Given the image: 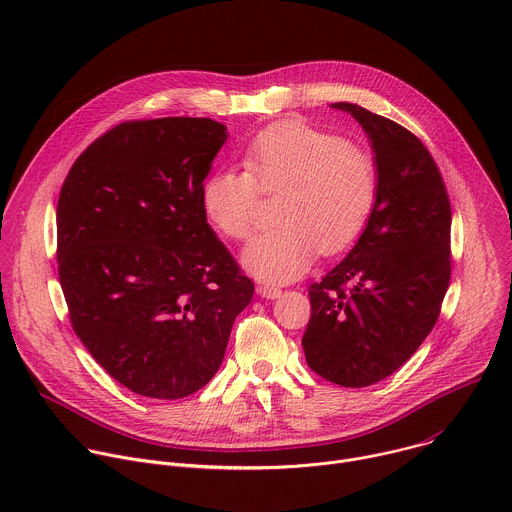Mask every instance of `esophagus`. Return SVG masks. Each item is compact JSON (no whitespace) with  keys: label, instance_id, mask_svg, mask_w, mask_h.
Returning <instances> with one entry per match:
<instances>
[{"label":"esophagus","instance_id":"34e87169","mask_svg":"<svg viewBox=\"0 0 512 512\" xmlns=\"http://www.w3.org/2000/svg\"><path fill=\"white\" fill-rule=\"evenodd\" d=\"M257 294L265 300H277L281 296V289L275 287V285H267V283H261L257 285Z\"/></svg>","mask_w":512,"mask_h":512}]
</instances>
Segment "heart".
<instances>
[{
  "label": "heart",
  "mask_w": 512,
  "mask_h": 512,
  "mask_svg": "<svg viewBox=\"0 0 512 512\" xmlns=\"http://www.w3.org/2000/svg\"><path fill=\"white\" fill-rule=\"evenodd\" d=\"M243 170L216 168L200 186L210 227L231 241L255 229L259 194H279L275 229L243 251L245 267L265 281L304 275L320 249H348L367 229L381 192L375 154L346 137L300 121L261 129L243 150Z\"/></svg>",
  "instance_id": "b5f03b06"
}]
</instances>
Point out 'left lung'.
Segmentation results:
<instances>
[{
	"label": "left lung",
	"mask_w": 512,
	"mask_h": 512,
	"mask_svg": "<svg viewBox=\"0 0 512 512\" xmlns=\"http://www.w3.org/2000/svg\"><path fill=\"white\" fill-rule=\"evenodd\" d=\"M367 131L381 192L358 243L308 287L302 338L308 367L340 387L393 375L440 316L452 275V206L440 168L403 125L354 103H334Z\"/></svg>",
	"instance_id": "1"
}]
</instances>
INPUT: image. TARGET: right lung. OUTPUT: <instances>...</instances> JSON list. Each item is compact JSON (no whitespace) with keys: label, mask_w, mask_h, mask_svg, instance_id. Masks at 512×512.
Segmentation results:
<instances>
[{"label":"right lung","mask_w":512,"mask_h":512,"mask_svg":"<svg viewBox=\"0 0 512 512\" xmlns=\"http://www.w3.org/2000/svg\"><path fill=\"white\" fill-rule=\"evenodd\" d=\"M225 139L227 127L206 117L125 121L89 145L60 188L56 261L72 330L143 397L202 389L253 298L200 206Z\"/></svg>","instance_id":"add662e5"}]
</instances>
